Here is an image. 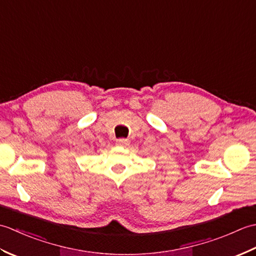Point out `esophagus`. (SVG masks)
Returning a JSON list of instances; mask_svg holds the SVG:
<instances>
[{
	"mask_svg": "<svg viewBox=\"0 0 256 256\" xmlns=\"http://www.w3.org/2000/svg\"><path fill=\"white\" fill-rule=\"evenodd\" d=\"M116 144L118 146H126L128 144V140H125V138H118V140H116Z\"/></svg>",
	"mask_w": 256,
	"mask_h": 256,
	"instance_id": "34e87169",
	"label": "esophagus"
}]
</instances>
